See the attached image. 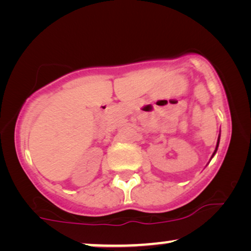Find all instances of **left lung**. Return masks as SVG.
<instances>
[{"instance_id":"obj_1","label":"left lung","mask_w":251,"mask_h":251,"mask_svg":"<svg viewBox=\"0 0 251 251\" xmlns=\"http://www.w3.org/2000/svg\"><path fill=\"white\" fill-rule=\"evenodd\" d=\"M219 137H221V136H219ZM219 137H218V140H217V146H216V150H215V152H214V154H212V156H214V155H215V153H216V152H217V149H218V145H219Z\"/></svg>"}]
</instances>
